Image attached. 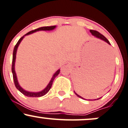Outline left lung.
Wrapping results in <instances>:
<instances>
[{
    "instance_id": "obj_1",
    "label": "left lung",
    "mask_w": 128,
    "mask_h": 128,
    "mask_svg": "<svg viewBox=\"0 0 128 128\" xmlns=\"http://www.w3.org/2000/svg\"><path fill=\"white\" fill-rule=\"evenodd\" d=\"M90 32H91V34L93 36H95L97 37V38H100V39H102V40H104V41L106 42H107L108 44H110V42H109V41H108V39H106V38H105V37L104 36V35H102V34H100V32H98V31H96V30H90ZM74 93H75V94H76V96H77L78 97H80V98H82V97H81V96H79L78 94H77L75 92H74ZM99 98H97V99H99Z\"/></svg>"
}]
</instances>
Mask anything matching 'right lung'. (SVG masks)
<instances>
[{"instance_id": "1", "label": "right lung", "mask_w": 128, "mask_h": 128, "mask_svg": "<svg viewBox=\"0 0 128 128\" xmlns=\"http://www.w3.org/2000/svg\"><path fill=\"white\" fill-rule=\"evenodd\" d=\"M55 28V26H44V27H40L38 29H36L34 30H32V31H30L28 32V33H26V35H28L32 33V32H34L36 31H41V30H44V31H50V30H54ZM24 36L22 37L20 39H19V40L18 41V42L16 43V44L15 45V47H14V53H13V58H12V72L13 73V78H14V83H15V87L16 88V89L19 90L20 92H21L23 94H24V96H27V97H42V96H44L45 94H46L49 90L50 89L51 87H52V83H53V81L54 80L55 78L60 73V70H58L57 72L55 73L54 74L53 77L51 79L50 81V82L48 83L47 86L45 88V89H44L42 91L39 92H28L24 90V89H22V88L20 87V86L18 84V81H17V78H16V75L15 72V58H16V50H17V48H18V46H19L20 43L21 42V41L22 40V39H23Z\"/></svg>"}]
</instances>
